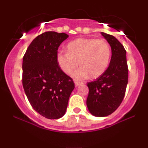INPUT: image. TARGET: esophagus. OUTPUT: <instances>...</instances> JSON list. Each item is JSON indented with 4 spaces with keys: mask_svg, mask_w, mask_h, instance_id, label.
Masks as SVG:
<instances>
[{
    "mask_svg": "<svg viewBox=\"0 0 148 148\" xmlns=\"http://www.w3.org/2000/svg\"><path fill=\"white\" fill-rule=\"evenodd\" d=\"M74 84H75V86H76V87H77V86H80V85L83 84V83L79 82V81H74Z\"/></svg>",
    "mask_w": 148,
    "mask_h": 148,
    "instance_id": "34e87169",
    "label": "esophagus"
}]
</instances>
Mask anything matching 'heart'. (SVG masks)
I'll return each instance as SVG.
<instances>
[{
	"mask_svg": "<svg viewBox=\"0 0 148 148\" xmlns=\"http://www.w3.org/2000/svg\"><path fill=\"white\" fill-rule=\"evenodd\" d=\"M67 52L57 55L59 67L67 74H73L76 79H86L90 75L97 78L104 73L109 65L111 49L108 42L93 38H78L67 46Z\"/></svg>",
	"mask_w": 148,
	"mask_h": 148,
	"instance_id": "1",
	"label": "heart"
}]
</instances>
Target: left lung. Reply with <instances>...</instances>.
I'll use <instances>...</instances> for the list:
<instances>
[{"mask_svg":"<svg viewBox=\"0 0 148 148\" xmlns=\"http://www.w3.org/2000/svg\"><path fill=\"white\" fill-rule=\"evenodd\" d=\"M111 48V59L103 74L88 83V111L96 117L111 115L123 101L128 83L126 51L114 36L101 33Z\"/></svg>","mask_w":148,"mask_h":148,"instance_id":"left-lung-1","label":"left lung"}]
</instances>
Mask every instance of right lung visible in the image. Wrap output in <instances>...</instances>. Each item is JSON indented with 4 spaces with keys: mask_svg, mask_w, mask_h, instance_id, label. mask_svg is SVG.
Here are the masks:
<instances>
[{
    "mask_svg": "<svg viewBox=\"0 0 148 148\" xmlns=\"http://www.w3.org/2000/svg\"><path fill=\"white\" fill-rule=\"evenodd\" d=\"M68 37L64 33H42L32 41L23 58L25 93L35 111L46 118L63 116L75 87L57 62L59 46Z\"/></svg>",
    "mask_w": 148,
    "mask_h": 148,
    "instance_id": "right-lung-1",
    "label": "right lung"
}]
</instances>
